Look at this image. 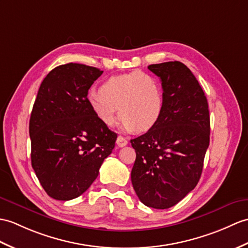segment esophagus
<instances>
[{"mask_svg":"<svg viewBox=\"0 0 248 248\" xmlns=\"http://www.w3.org/2000/svg\"><path fill=\"white\" fill-rule=\"evenodd\" d=\"M116 143H117L118 147L123 148V147L128 145V140H126L125 138L123 137V136H118V137H117V140H116Z\"/></svg>","mask_w":248,"mask_h":248,"instance_id":"obj_1","label":"esophagus"}]
</instances>
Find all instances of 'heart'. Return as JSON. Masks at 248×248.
<instances>
[{"label": "heart", "mask_w": 248, "mask_h": 248, "mask_svg": "<svg viewBox=\"0 0 248 248\" xmlns=\"http://www.w3.org/2000/svg\"><path fill=\"white\" fill-rule=\"evenodd\" d=\"M100 93L88 96L92 112L100 122L113 126L118 116L124 132H147L162 118L165 99L163 86L150 74L135 71L107 79Z\"/></svg>", "instance_id": "heart-1"}]
</instances>
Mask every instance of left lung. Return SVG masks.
<instances>
[{
  "mask_svg": "<svg viewBox=\"0 0 248 248\" xmlns=\"http://www.w3.org/2000/svg\"><path fill=\"white\" fill-rule=\"evenodd\" d=\"M148 68L162 81L165 106L157 124L131 140L136 152L131 181L142 204L167 209L193 190L202 174L210 135L208 102L184 63Z\"/></svg>",
  "mask_w": 248,
  "mask_h": 248,
  "instance_id": "8db88e82",
  "label": "left lung"
}]
</instances>
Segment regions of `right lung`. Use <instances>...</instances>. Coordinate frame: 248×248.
Returning a JSON list of instances; mask_svg holds the SVG:
<instances>
[{"label":"right lung","instance_id":"1","mask_svg":"<svg viewBox=\"0 0 248 248\" xmlns=\"http://www.w3.org/2000/svg\"><path fill=\"white\" fill-rule=\"evenodd\" d=\"M103 71L67 63L44 78L30 120L31 166L50 198H78L96 180L117 134L92 112L89 90Z\"/></svg>","mask_w":248,"mask_h":248}]
</instances>
